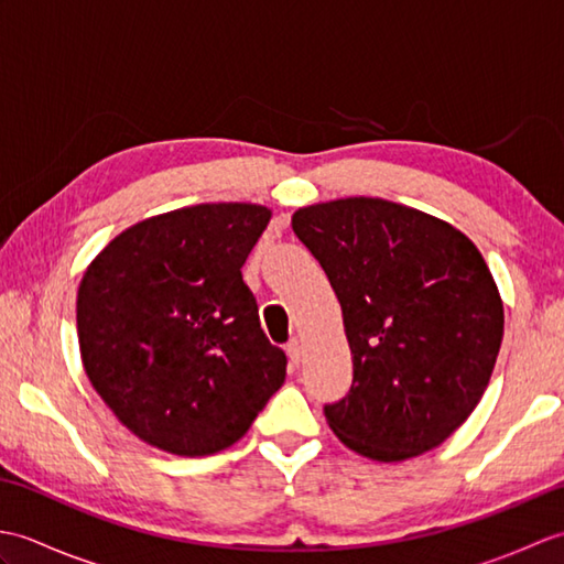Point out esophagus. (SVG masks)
Returning a JSON list of instances; mask_svg holds the SVG:
<instances>
[{"label": "esophagus", "instance_id": "esophagus-1", "mask_svg": "<svg viewBox=\"0 0 564 564\" xmlns=\"http://www.w3.org/2000/svg\"><path fill=\"white\" fill-rule=\"evenodd\" d=\"M285 354H289V361L293 368L301 366L303 361V346H301V339H291L289 344H285Z\"/></svg>", "mask_w": 564, "mask_h": 564}]
</instances>
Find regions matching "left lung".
<instances>
[{"label": "left lung", "mask_w": 564, "mask_h": 564, "mask_svg": "<svg viewBox=\"0 0 564 564\" xmlns=\"http://www.w3.org/2000/svg\"><path fill=\"white\" fill-rule=\"evenodd\" d=\"M293 232L339 297L351 390L325 406L346 448L400 463L441 446L492 378L505 303L458 227L402 203L351 196L293 213Z\"/></svg>", "instance_id": "1"}]
</instances>
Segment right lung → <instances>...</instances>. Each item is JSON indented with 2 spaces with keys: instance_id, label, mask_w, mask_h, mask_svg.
<instances>
[{
  "instance_id": "obj_1",
  "label": "right lung",
  "mask_w": 564,
  "mask_h": 564,
  "mask_svg": "<svg viewBox=\"0 0 564 564\" xmlns=\"http://www.w3.org/2000/svg\"><path fill=\"white\" fill-rule=\"evenodd\" d=\"M271 220L259 203H200L130 225L82 275L89 382L150 446L198 458L242 438L285 380L242 269Z\"/></svg>"
}]
</instances>
